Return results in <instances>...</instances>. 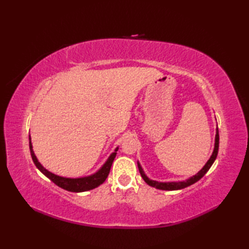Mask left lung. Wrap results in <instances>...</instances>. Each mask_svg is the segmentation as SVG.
<instances>
[{"instance_id": "8db88e82", "label": "left lung", "mask_w": 249, "mask_h": 249, "mask_svg": "<svg viewBox=\"0 0 249 249\" xmlns=\"http://www.w3.org/2000/svg\"><path fill=\"white\" fill-rule=\"evenodd\" d=\"M218 147H219V134H218V128H216L214 150H213L212 155H211V157H210V160L206 161V163L203 166V168L201 169V170L197 174H195L194 177L189 178L187 179H185V181H178V182H158V181H154V179H151V178H149L145 176L143 169H142L139 161H138V168H139V171H140V174H141L142 178L144 179V182L147 185H150V186H152V187H155L157 189H161V190H178V189H183L185 187L190 186V185L195 184L196 182H198L199 179L202 178L206 172L209 171V169L212 167L213 162L216 160V157H217Z\"/></svg>"}]
</instances>
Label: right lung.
<instances>
[{
  "mask_svg": "<svg viewBox=\"0 0 249 249\" xmlns=\"http://www.w3.org/2000/svg\"><path fill=\"white\" fill-rule=\"evenodd\" d=\"M29 140H30V151H31L32 160H33L37 169H38L44 176L50 178L52 182H53L55 185H57V186L72 193L88 192V190L94 189L98 187L99 185H102L106 181V178H108L111 166H112V162L116 156V152L119 150V147H116L114 152L111 153V155L108 157V160H106V162L102 166V168H100L98 171L91 174V176L82 177V178H65V177L56 176V174L48 171L46 168L43 167V165L38 161V160H37V157L34 154L33 145H32V141H31V136L29 137Z\"/></svg>",
  "mask_w": 249,
  "mask_h": 249,
  "instance_id": "obj_1",
  "label": "right lung"
}]
</instances>
